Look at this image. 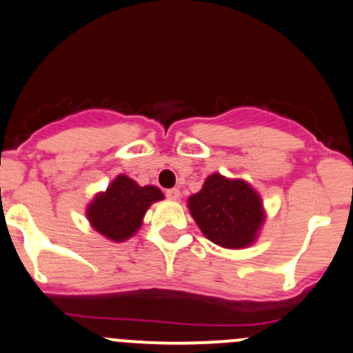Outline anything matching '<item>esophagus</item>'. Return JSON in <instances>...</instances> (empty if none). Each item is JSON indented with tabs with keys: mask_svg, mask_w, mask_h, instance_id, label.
Segmentation results:
<instances>
[{
	"mask_svg": "<svg viewBox=\"0 0 353 353\" xmlns=\"http://www.w3.org/2000/svg\"><path fill=\"white\" fill-rule=\"evenodd\" d=\"M165 196L169 199H179L181 198V191L177 188H172V190L165 191Z\"/></svg>",
	"mask_w": 353,
	"mask_h": 353,
	"instance_id": "34e87169",
	"label": "esophagus"
}]
</instances>
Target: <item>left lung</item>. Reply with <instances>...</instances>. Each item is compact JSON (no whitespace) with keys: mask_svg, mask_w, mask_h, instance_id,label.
<instances>
[{"mask_svg":"<svg viewBox=\"0 0 353 353\" xmlns=\"http://www.w3.org/2000/svg\"><path fill=\"white\" fill-rule=\"evenodd\" d=\"M188 206L206 239L227 249L251 245L265 222L259 194L245 181L220 174L206 177L201 191L188 199Z\"/></svg>","mask_w":353,"mask_h":353,"instance_id":"1","label":"left lung"}]
</instances>
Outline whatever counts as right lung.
<instances>
[{
  "mask_svg": "<svg viewBox=\"0 0 353 353\" xmlns=\"http://www.w3.org/2000/svg\"><path fill=\"white\" fill-rule=\"evenodd\" d=\"M163 199L157 186H140L119 174L104 193H99L87 208L90 225L114 243H123L141 227L148 206Z\"/></svg>",
  "mask_w": 353,
  "mask_h": 353,
  "instance_id": "obj_1",
  "label": "right lung"
}]
</instances>
